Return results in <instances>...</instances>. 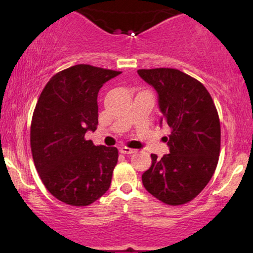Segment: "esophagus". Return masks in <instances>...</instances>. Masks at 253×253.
Returning a JSON list of instances; mask_svg holds the SVG:
<instances>
[{
	"label": "esophagus",
	"instance_id": "1",
	"mask_svg": "<svg viewBox=\"0 0 253 253\" xmlns=\"http://www.w3.org/2000/svg\"><path fill=\"white\" fill-rule=\"evenodd\" d=\"M120 152H121V153H123V154H132V153H134V152H136V150H133V148H129L126 146H123V147L120 148Z\"/></svg>",
	"mask_w": 253,
	"mask_h": 253
}]
</instances>
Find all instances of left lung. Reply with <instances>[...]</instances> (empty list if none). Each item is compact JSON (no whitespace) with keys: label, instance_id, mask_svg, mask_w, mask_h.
I'll use <instances>...</instances> for the list:
<instances>
[{"label":"left lung","instance_id":"8db88e82","mask_svg":"<svg viewBox=\"0 0 253 253\" xmlns=\"http://www.w3.org/2000/svg\"><path fill=\"white\" fill-rule=\"evenodd\" d=\"M140 78L158 93L159 109L171 132L170 153L158 159L141 176L145 189L168 205L198 196L215 171L220 154V121L212 96L202 83L176 69H141Z\"/></svg>","mask_w":253,"mask_h":253}]
</instances>
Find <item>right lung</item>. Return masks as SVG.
Returning a JSON list of instances; mask_svg holds the SVG:
<instances>
[{"label":"right lung","mask_w":253,"mask_h":253,"mask_svg":"<svg viewBox=\"0 0 253 253\" xmlns=\"http://www.w3.org/2000/svg\"><path fill=\"white\" fill-rule=\"evenodd\" d=\"M120 71L77 64L44 86L31 124V150L48 191L71 206H87L103 196L117 164L116 147L85 139L98 126V93Z\"/></svg>","instance_id":"obj_1"}]
</instances>
